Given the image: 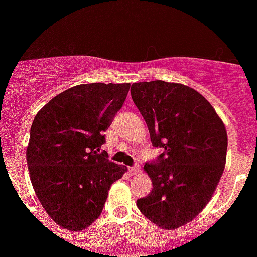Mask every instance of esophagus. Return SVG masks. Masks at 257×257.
Here are the masks:
<instances>
[{"label": "esophagus", "instance_id": "34e87169", "mask_svg": "<svg viewBox=\"0 0 257 257\" xmlns=\"http://www.w3.org/2000/svg\"><path fill=\"white\" fill-rule=\"evenodd\" d=\"M128 172H129V174H132V175H134V174H138L139 172H140V166L135 164V166L129 167L128 168Z\"/></svg>", "mask_w": 257, "mask_h": 257}]
</instances>
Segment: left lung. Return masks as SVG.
Returning <instances> with one entry per match:
<instances>
[{
  "label": "left lung",
  "instance_id": "left-lung-1",
  "mask_svg": "<svg viewBox=\"0 0 257 257\" xmlns=\"http://www.w3.org/2000/svg\"><path fill=\"white\" fill-rule=\"evenodd\" d=\"M131 93L152 145L164 150L144 167L153 188L137 205L155 225L179 228L205 208L219 184L226 163L225 124L208 100L187 85L139 82Z\"/></svg>",
  "mask_w": 257,
  "mask_h": 257
}]
</instances>
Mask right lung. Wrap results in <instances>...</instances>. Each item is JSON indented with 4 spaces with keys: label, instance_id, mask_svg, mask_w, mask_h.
<instances>
[{
    "label": "right lung",
    "instance_id": "right-lung-1",
    "mask_svg": "<svg viewBox=\"0 0 257 257\" xmlns=\"http://www.w3.org/2000/svg\"><path fill=\"white\" fill-rule=\"evenodd\" d=\"M129 88L75 85L44 105L32 122L26 149L32 187L47 214L65 229L81 231L98 219L111 185L126 172L100 149Z\"/></svg>",
    "mask_w": 257,
    "mask_h": 257
}]
</instances>
